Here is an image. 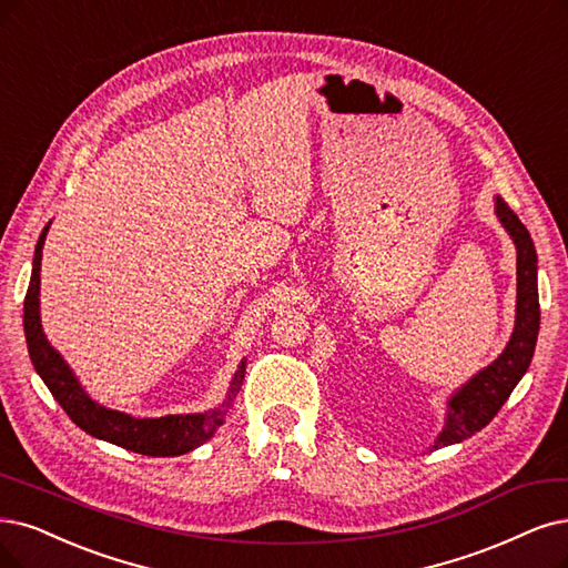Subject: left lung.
I'll use <instances>...</instances> for the list:
<instances>
[{"label": "left lung", "instance_id": "obj_1", "mask_svg": "<svg viewBox=\"0 0 568 568\" xmlns=\"http://www.w3.org/2000/svg\"><path fill=\"white\" fill-rule=\"evenodd\" d=\"M496 215L510 231L517 245V321L513 337L487 369H481L468 386L460 388L449 400L445 430L439 433L435 449L464 443L470 435L485 428L498 409L506 405L513 388L529 369L540 327V304L536 283V247L527 226L519 222L510 205L496 199Z\"/></svg>", "mask_w": 568, "mask_h": 568}]
</instances>
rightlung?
<instances>
[{
    "label": "right lung",
    "instance_id": "1",
    "mask_svg": "<svg viewBox=\"0 0 568 568\" xmlns=\"http://www.w3.org/2000/svg\"><path fill=\"white\" fill-rule=\"evenodd\" d=\"M49 226L51 222L44 226V231H41V236L37 241L30 287L23 304V325H26V339H28L32 365L39 372L41 379H44V384L49 386L58 405L68 412V416L81 430H87L93 437L108 439V443L116 447L131 449L142 456H180L203 445L205 439L213 437L215 428L222 424L224 409H215L210 414L161 416V418H133L129 414L104 409L83 393V388L77 384L74 374L65 365V361H62L60 355L51 348L39 323V268H41V247H44ZM241 384H243V365L234 376V382H231V395H229V403H224V407H229L231 400H234Z\"/></svg>",
    "mask_w": 568,
    "mask_h": 568
}]
</instances>
